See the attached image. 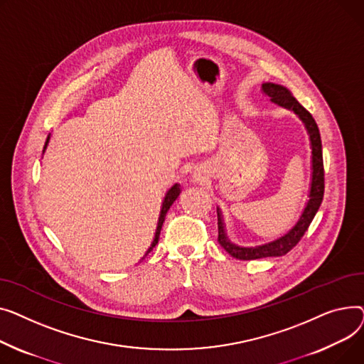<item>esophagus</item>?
<instances>
[{
	"label": "esophagus",
	"mask_w": 364,
	"mask_h": 364,
	"mask_svg": "<svg viewBox=\"0 0 364 364\" xmlns=\"http://www.w3.org/2000/svg\"><path fill=\"white\" fill-rule=\"evenodd\" d=\"M194 178H196V181H200V179H201V175L196 172V176H194Z\"/></svg>",
	"instance_id": "esophagus-1"
}]
</instances>
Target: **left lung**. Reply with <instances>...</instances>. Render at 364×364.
<instances>
[{"instance_id": "obj_1", "label": "left lung", "mask_w": 364, "mask_h": 364, "mask_svg": "<svg viewBox=\"0 0 364 364\" xmlns=\"http://www.w3.org/2000/svg\"><path fill=\"white\" fill-rule=\"evenodd\" d=\"M262 91L264 92V95L270 98V101L295 112V114L300 116V119L304 122L307 132L310 135V141H311V154H313L311 189H310V200L307 203V207L304 208V213L301 215L300 220L296 222V225L285 235V237L255 248H241L229 242L223 229V220L220 216V211L218 210V229H219L218 241L232 255V257L240 259V260L277 257V255H285L287 252H289L304 237V233L309 229L311 220L314 219L320 204H322L323 194H325V168H323L322 141H320L318 127L313 116L291 95V92L287 88L281 87V85L264 83L262 87Z\"/></svg>"}]
</instances>
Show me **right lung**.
<instances>
[{
    "label": "right lung",
    "instance_id": "obj_1",
    "mask_svg": "<svg viewBox=\"0 0 364 364\" xmlns=\"http://www.w3.org/2000/svg\"><path fill=\"white\" fill-rule=\"evenodd\" d=\"M48 139H50V136L47 138V142H46V145H44V151H46V148H47ZM179 192H181V189H179V185H175V186H172V188L168 189L167 196H166V198H164V203H163V207H161L160 218H159V226H157V232H156V238H154V241H153V245L149 247V250L146 251V254H148L149 251H151V250H153V248L157 245V242H159V240H160V230H161V226H163V222H164V218H166V213L168 211L170 205L173 204V201L178 198Z\"/></svg>",
    "mask_w": 364,
    "mask_h": 364
}]
</instances>
